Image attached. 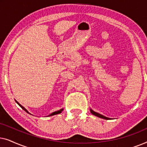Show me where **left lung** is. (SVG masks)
Listing matches in <instances>:
<instances>
[{
	"label": "left lung",
	"mask_w": 147,
	"mask_h": 147,
	"mask_svg": "<svg viewBox=\"0 0 147 147\" xmlns=\"http://www.w3.org/2000/svg\"><path fill=\"white\" fill-rule=\"evenodd\" d=\"M90 112L93 114V115L97 116V117H99V118H103V119H105V120H109L110 119V118H108V117H106V116H104L103 115H102V114H100L99 113H98V112H96L95 111H94L92 109H90Z\"/></svg>",
	"instance_id": "left-lung-1"
}]
</instances>
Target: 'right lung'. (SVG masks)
Returning a JSON list of instances; mask_svg holds the SVG:
<instances>
[{
    "mask_svg": "<svg viewBox=\"0 0 147 147\" xmlns=\"http://www.w3.org/2000/svg\"><path fill=\"white\" fill-rule=\"evenodd\" d=\"M15 102H17V104H19V106H20V107H21V108H22V109H23V110H25V111L26 112H27V113H28V114H31V113H29V112H28V110H27V109H26V108H25V107H23V106H22V105H21V104H20L19 103V102H18L17 101V100H15ZM63 108H61V109H60V110H57V111H55V112H52V113H51V114H49V116H51L55 115V114H60V113H61V112L62 111H63Z\"/></svg>",
    "mask_w": 147,
    "mask_h": 147,
    "instance_id": "right-lung-1",
    "label": "right lung"
}]
</instances>
